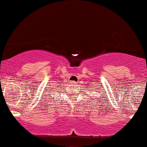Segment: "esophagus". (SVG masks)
<instances>
[{
    "instance_id": "34e87169",
    "label": "esophagus",
    "mask_w": 147,
    "mask_h": 147,
    "mask_svg": "<svg viewBox=\"0 0 147 147\" xmlns=\"http://www.w3.org/2000/svg\"><path fill=\"white\" fill-rule=\"evenodd\" d=\"M71 83H72V84H76V82H73V81H72V82H71Z\"/></svg>"
}]
</instances>
